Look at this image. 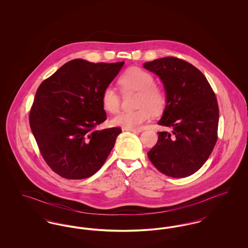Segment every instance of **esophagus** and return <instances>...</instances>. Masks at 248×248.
I'll return each mask as SVG.
<instances>
[{
  "instance_id": "esophagus-1",
  "label": "esophagus",
  "mask_w": 248,
  "mask_h": 248,
  "mask_svg": "<svg viewBox=\"0 0 248 248\" xmlns=\"http://www.w3.org/2000/svg\"><path fill=\"white\" fill-rule=\"evenodd\" d=\"M124 131H130V132H133V133H140L141 132L140 129H133V128H123Z\"/></svg>"
}]
</instances>
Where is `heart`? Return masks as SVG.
Wrapping results in <instances>:
<instances>
[{"mask_svg":"<svg viewBox=\"0 0 248 248\" xmlns=\"http://www.w3.org/2000/svg\"><path fill=\"white\" fill-rule=\"evenodd\" d=\"M119 85L124 91H139L136 110L123 111L111 119V124L124 128L139 129L150 121L153 110L158 112L165 106L164 91L154 84V76L139 67H131L119 77ZM101 104L109 113H116L120 108L121 98L118 92L111 86H107L101 94Z\"/></svg>","mask_w":248,"mask_h":248,"instance_id":"b5f03b06","label":"heart"}]
</instances>
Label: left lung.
I'll return each mask as SVG.
<instances>
[{
	"label": "left lung",
	"instance_id": "1",
	"mask_svg": "<svg viewBox=\"0 0 248 248\" xmlns=\"http://www.w3.org/2000/svg\"><path fill=\"white\" fill-rule=\"evenodd\" d=\"M165 87L166 105L158 124L172 132H158L148 153L153 165L168 177H186L207 161L217 140L219 110L204 75L182 59L167 57L146 62Z\"/></svg>",
	"mask_w": 248,
	"mask_h": 248
}]
</instances>
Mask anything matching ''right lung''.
I'll return each instance as SVG.
<instances>
[{
	"label": "right lung",
	"instance_id": "right-lung-1",
	"mask_svg": "<svg viewBox=\"0 0 248 248\" xmlns=\"http://www.w3.org/2000/svg\"><path fill=\"white\" fill-rule=\"evenodd\" d=\"M124 64L73 59L40 84L30 125L43 158L60 177L93 176L114 147L121 128H94L107 119L102 92Z\"/></svg>",
	"mask_w": 248,
	"mask_h": 248
}]
</instances>
